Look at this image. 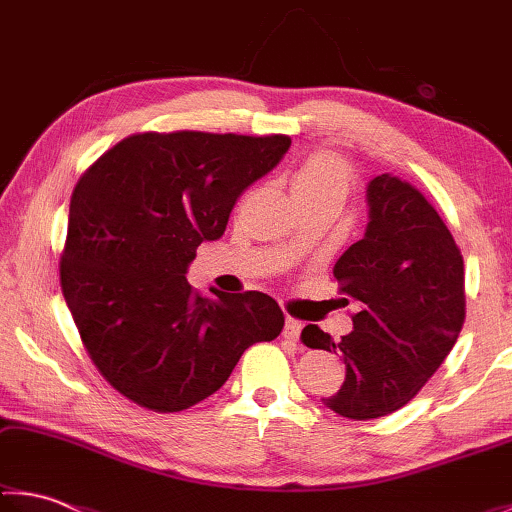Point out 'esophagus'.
Wrapping results in <instances>:
<instances>
[{"label":"esophagus","mask_w":512,"mask_h":512,"mask_svg":"<svg viewBox=\"0 0 512 512\" xmlns=\"http://www.w3.org/2000/svg\"><path fill=\"white\" fill-rule=\"evenodd\" d=\"M300 332H302V325H300V320H296V318H287V325H284V339H289V341H298L300 339Z\"/></svg>","instance_id":"1"}]
</instances>
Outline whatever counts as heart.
<instances>
[{
	"label": "heart",
	"instance_id": "1",
	"mask_svg": "<svg viewBox=\"0 0 512 512\" xmlns=\"http://www.w3.org/2000/svg\"><path fill=\"white\" fill-rule=\"evenodd\" d=\"M352 185V169L345 158L334 151H314L293 171V196L334 194L345 198Z\"/></svg>",
	"mask_w": 512,
	"mask_h": 512
}]
</instances>
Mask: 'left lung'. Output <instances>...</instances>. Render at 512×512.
Here are the masks:
<instances>
[{
    "mask_svg": "<svg viewBox=\"0 0 512 512\" xmlns=\"http://www.w3.org/2000/svg\"><path fill=\"white\" fill-rule=\"evenodd\" d=\"M366 235L334 264L343 300L359 311L339 343L318 325L307 348L339 350L345 379L323 404L350 420L381 418L418 395L452 352L465 320L463 255L418 189L391 173L366 189Z\"/></svg>",
    "mask_w": 512,
    "mask_h": 512,
    "instance_id": "8db88e82",
    "label": "left lung"
}]
</instances>
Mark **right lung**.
<instances>
[{
	"label": "right lung",
	"mask_w": 512,
	"mask_h": 512,
	"mask_svg": "<svg viewBox=\"0 0 512 512\" xmlns=\"http://www.w3.org/2000/svg\"><path fill=\"white\" fill-rule=\"evenodd\" d=\"M289 146L287 135L137 133L81 176L60 287L92 363L128 400L189 409L219 391L250 345L280 336L284 314L271 296L203 298L185 273Z\"/></svg>",
	"instance_id": "right-lung-1"
}]
</instances>
